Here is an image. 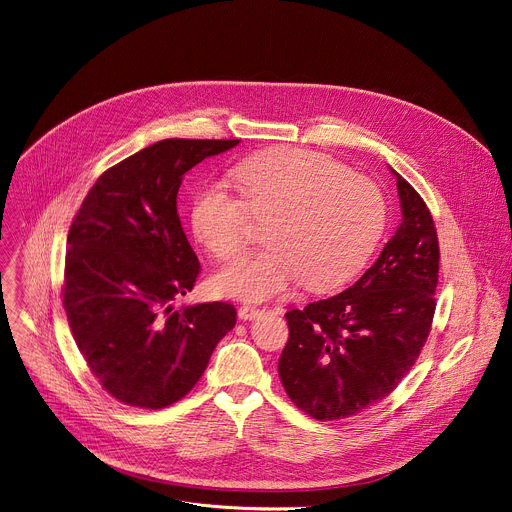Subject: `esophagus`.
<instances>
[{"label":"esophagus","instance_id":"esophagus-1","mask_svg":"<svg viewBox=\"0 0 512 512\" xmlns=\"http://www.w3.org/2000/svg\"><path fill=\"white\" fill-rule=\"evenodd\" d=\"M263 314V310H259L257 306H249V304H245V306H241L239 308V318L241 320H255V318H259Z\"/></svg>","mask_w":512,"mask_h":512}]
</instances>
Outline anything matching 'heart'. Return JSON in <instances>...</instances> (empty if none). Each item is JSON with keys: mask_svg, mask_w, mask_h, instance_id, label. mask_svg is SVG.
<instances>
[{"mask_svg": "<svg viewBox=\"0 0 512 512\" xmlns=\"http://www.w3.org/2000/svg\"><path fill=\"white\" fill-rule=\"evenodd\" d=\"M225 182L200 188L192 229L218 259L251 241V216L269 218L263 251L241 257L214 275L223 296L265 302L300 281L324 291L354 277L375 251L387 218L381 190L369 178L346 174L322 156L275 150L251 156Z\"/></svg>", "mask_w": 512, "mask_h": 512, "instance_id": "obj_1", "label": "heart"}]
</instances>
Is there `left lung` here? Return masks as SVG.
I'll use <instances>...</instances> for the list:
<instances>
[{"label":"left lung","mask_w":512,"mask_h":512,"mask_svg":"<svg viewBox=\"0 0 512 512\" xmlns=\"http://www.w3.org/2000/svg\"><path fill=\"white\" fill-rule=\"evenodd\" d=\"M403 221L362 277L328 300L285 314L279 358L285 393L320 421L385 399L411 371L435 314L440 245L431 212L393 170Z\"/></svg>","instance_id":"1"}]
</instances>
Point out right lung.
Segmentation results:
<instances>
[{
  "label": "right lung",
  "instance_id": "add662e5",
  "mask_svg": "<svg viewBox=\"0 0 512 512\" xmlns=\"http://www.w3.org/2000/svg\"><path fill=\"white\" fill-rule=\"evenodd\" d=\"M239 139H162L103 172L68 231L62 306L91 373L117 401L164 409L235 328L225 302L174 310L200 263L178 216L184 174Z\"/></svg>",
  "mask_w": 512,
  "mask_h": 512
}]
</instances>
